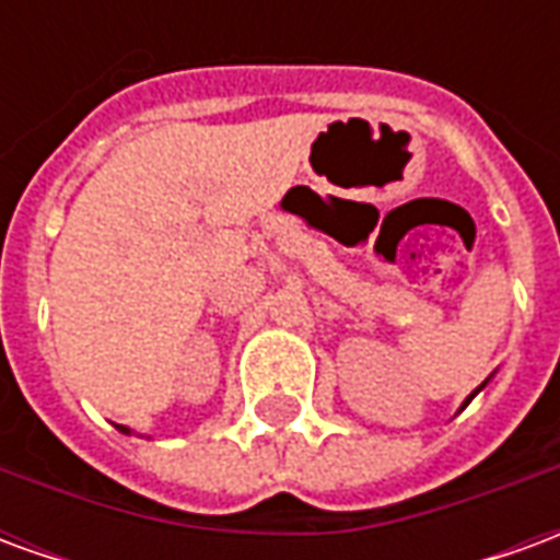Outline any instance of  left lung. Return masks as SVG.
<instances>
[{
    "label": "left lung",
    "instance_id": "1",
    "mask_svg": "<svg viewBox=\"0 0 560 560\" xmlns=\"http://www.w3.org/2000/svg\"><path fill=\"white\" fill-rule=\"evenodd\" d=\"M489 377H492V375H489ZM489 377H486V381H482L480 387H477V389H474V393H470L468 399L462 401V408H458V411H465V408H468V405H470V399H474V396H477V393H480V389H482V387H486V384H489Z\"/></svg>",
    "mask_w": 560,
    "mask_h": 560
}]
</instances>
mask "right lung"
<instances>
[{"label": "right lung", "mask_w": 560, "mask_h": 560, "mask_svg": "<svg viewBox=\"0 0 560 560\" xmlns=\"http://www.w3.org/2000/svg\"><path fill=\"white\" fill-rule=\"evenodd\" d=\"M116 429H119L122 434H131V429H128V425H116Z\"/></svg>", "instance_id": "obj_1"}]
</instances>
